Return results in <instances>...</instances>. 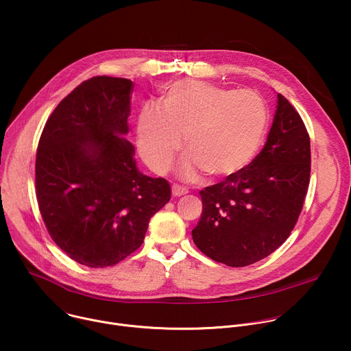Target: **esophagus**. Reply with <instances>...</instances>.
Here are the masks:
<instances>
[{
    "instance_id": "1",
    "label": "esophagus",
    "mask_w": 351,
    "mask_h": 351,
    "mask_svg": "<svg viewBox=\"0 0 351 351\" xmlns=\"http://www.w3.org/2000/svg\"><path fill=\"white\" fill-rule=\"evenodd\" d=\"M187 194V190L179 184H173L172 186V195L173 197H180V195H184Z\"/></svg>"
}]
</instances>
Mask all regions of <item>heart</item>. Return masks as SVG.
Segmentation results:
<instances>
[{"label": "heart", "mask_w": 351, "mask_h": 351, "mask_svg": "<svg viewBox=\"0 0 351 351\" xmlns=\"http://www.w3.org/2000/svg\"><path fill=\"white\" fill-rule=\"evenodd\" d=\"M267 122V107L257 94L182 79L162 87L160 108L140 112L137 145L149 168L167 173L184 137L190 157L180 175L195 180L203 171L211 179H223L252 160Z\"/></svg>", "instance_id": "b5f03b06"}]
</instances>
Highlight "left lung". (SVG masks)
I'll return each mask as SVG.
<instances>
[{
    "label": "left lung",
    "instance_id": "left-lung-1",
    "mask_svg": "<svg viewBox=\"0 0 351 351\" xmlns=\"http://www.w3.org/2000/svg\"><path fill=\"white\" fill-rule=\"evenodd\" d=\"M276 111L261 153L225 180L199 191L203 214L193 241L228 267L252 265L285 243L303 210L311 172L310 136L287 99Z\"/></svg>",
    "mask_w": 351,
    "mask_h": 351
}]
</instances>
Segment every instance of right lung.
<instances>
[{
  "label": "right lung",
  "mask_w": 351,
  "mask_h": 351,
  "mask_svg": "<svg viewBox=\"0 0 351 351\" xmlns=\"http://www.w3.org/2000/svg\"><path fill=\"white\" fill-rule=\"evenodd\" d=\"M133 83L95 76L49 115L36 156V195L45 228L73 261L104 268L141 245L171 199L164 178L143 175L129 132Z\"/></svg>",
  "instance_id": "obj_1"
}]
</instances>
